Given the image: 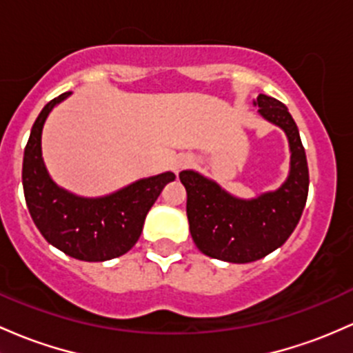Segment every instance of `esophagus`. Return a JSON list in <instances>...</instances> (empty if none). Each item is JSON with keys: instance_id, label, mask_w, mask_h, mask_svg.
<instances>
[{"instance_id": "34e87169", "label": "esophagus", "mask_w": 353, "mask_h": 353, "mask_svg": "<svg viewBox=\"0 0 353 353\" xmlns=\"http://www.w3.org/2000/svg\"><path fill=\"white\" fill-rule=\"evenodd\" d=\"M192 164V157L188 156V154H179V156L174 157L172 161V170L174 172H179V170H183L184 168H188V165Z\"/></svg>"}]
</instances>
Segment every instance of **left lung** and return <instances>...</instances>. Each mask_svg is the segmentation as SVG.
Wrapping results in <instances>:
<instances>
[{"instance_id": "8db88e82", "label": "left lung", "mask_w": 353, "mask_h": 353, "mask_svg": "<svg viewBox=\"0 0 353 353\" xmlns=\"http://www.w3.org/2000/svg\"><path fill=\"white\" fill-rule=\"evenodd\" d=\"M258 114L286 134L290 172L274 191L241 199L196 170L179 172L188 192L189 231L206 256L228 263H251L280 248L301 218L308 196V164L298 127L280 100L259 94Z\"/></svg>"}]
</instances>
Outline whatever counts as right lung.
Here are the masks:
<instances>
[{
  "mask_svg": "<svg viewBox=\"0 0 353 353\" xmlns=\"http://www.w3.org/2000/svg\"><path fill=\"white\" fill-rule=\"evenodd\" d=\"M72 92L48 102L34 120L23 156V191L33 223L50 245L82 261L119 258L137 243L149 209L172 172L144 177L100 197L77 196L50 177L41 156L45 120Z\"/></svg>",
  "mask_w": 353,
  "mask_h": 353,
  "instance_id": "1",
  "label": "right lung"
}]
</instances>
